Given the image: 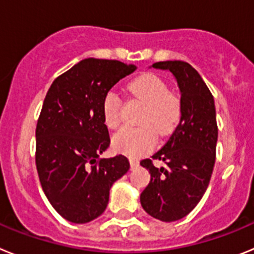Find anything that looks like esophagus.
<instances>
[{"label": "esophagus", "instance_id": "1", "mask_svg": "<svg viewBox=\"0 0 254 254\" xmlns=\"http://www.w3.org/2000/svg\"><path fill=\"white\" fill-rule=\"evenodd\" d=\"M129 164H131V167H137L138 165V161L137 160H134V159H129Z\"/></svg>", "mask_w": 254, "mask_h": 254}]
</instances>
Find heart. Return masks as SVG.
I'll return each instance as SVG.
<instances>
[{"mask_svg":"<svg viewBox=\"0 0 254 254\" xmlns=\"http://www.w3.org/2000/svg\"><path fill=\"white\" fill-rule=\"evenodd\" d=\"M128 90L146 104L140 118V127H123L113 137L117 151L137 158L154 147L156 136H169L182 118L181 100L170 94L169 86L158 76L146 73L134 78ZM122 99L116 91H109L102 104L103 120L107 127L117 128L121 122Z\"/></svg>","mask_w":254,"mask_h":254,"instance_id":"obj_1","label":"heart"}]
</instances>
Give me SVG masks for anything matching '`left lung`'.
<instances>
[{
	"label": "left lung",
	"mask_w": 254,
	"mask_h": 254,
	"mask_svg": "<svg viewBox=\"0 0 254 254\" xmlns=\"http://www.w3.org/2000/svg\"><path fill=\"white\" fill-rule=\"evenodd\" d=\"M152 67L169 71L177 80L182 118L167 143L152 155L167 167H154L150 159L140 163L151 176L140 201L147 214L170 223L187 216L207 190L216 156V111L207 85L190 64L164 61Z\"/></svg>",
	"instance_id": "left-lung-1"
}]
</instances>
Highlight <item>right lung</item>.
Masks as SVG:
<instances>
[{
  "mask_svg": "<svg viewBox=\"0 0 254 254\" xmlns=\"http://www.w3.org/2000/svg\"><path fill=\"white\" fill-rule=\"evenodd\" d=\"M137 67L86 58L49 87L35 129V164L47 198L64 219L85 224L104 212L109 190L129 169L123 155L100 159L111 143L104 96Z\"/></svg>",
  "mask_w": 254,
  "mask_h": 254,
  "instance_id": "obj_1",
  "label": "right lung"
}]
</instances>
